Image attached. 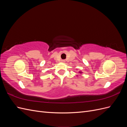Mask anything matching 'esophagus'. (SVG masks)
<instances>
[{"instance_id": "esophagus-1", "label": "esophagus", "mask_w": 127, "mask_h": 127, "mask_svg": "<svg viewBox=\"0 0 127 127\" xmlns=\"http://www.w3.org/2000/svg\"><path fill=\"white\" fill-rule=\"evenodd\" d=\"M62 62L64 63V60H62Z\"/></svg>"}]
</instances>
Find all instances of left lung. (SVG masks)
<instances>
[{
  "label": "left lung",
  "mask_w": 127,
  "mask_h": 127,
  "mask_svg": "<svg viewBox=\"0 0 127 127\" xmlns=\"http://www.w3.org/2000/svg\"><path fill=\"white\" fill-rule=\"evenodd\" d=\"M80 72V73H82V72Z\"/></svg>",
  "instance_id": "8db88e82"
}]
</instances>
